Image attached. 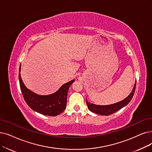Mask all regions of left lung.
Segmentation results:
<instances>
[{"label": "left lung", "mask_w": 152, "mask_h": 152, "mask_svg": "<svg viewBox=\"0 0 152 152\" xmlns=\"http://www.w3.org/2000/svg\"><path fill=\"white\" fill-rule=\"evenodd\" d=\"M135 87H136V83H135V86H134V87H133V88L132 91V92L128 96L126 97V99H125L124 100L120 101L119 102L112 104V105H95V104H90V103L87 102V100L86 99V102H87L88 108L91 112H94L97 114L102 115H107H107H110L115 112H117L118 110H120V109L124 107L125 106H126L127 104H129V103L130 102V100H132L133 95H134Z\"/></svg>", "instance_id": "left-lung-1"}]
</instances>
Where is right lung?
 Wrapping results in <instances>:
<instances>
[{"label": "right lung", "mask_w": 152, "mask_h": 152, "mask_svg": "<svg viewBox=\"0 0 152 152\" xmlns=\"http://www.w3.org/2000/svg\"><path fill=\"white\" fill-rule=\"evenodd\" d=\"M20 72V66L19 79L21 92L24 100L33 110L41 114L53 117L57 116L65 110L68 90L75 80L64 84L56 93L48 95H40L34 93L25 86L21 78Z\"/></svg>", "instance_id": "right-lung-1"}]
</instances>
